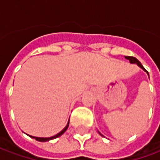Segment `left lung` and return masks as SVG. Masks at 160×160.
Masks as SVG:
<instances>
[{"mask_svg": "<svg viewBox=\"0 0 160 160\" xmlns=\"http://www.w3.org/2000/svg\"><path fill=\"white\" fill-rule=\"evenodd\" d=\"M124 57H125V59H129V61H130V63H132V64H137V65H138V66H139L141 68L143 69L145 72H147V71H146V69L143 67V66H142V64H141V62H140L139 60L136 59V58H135V57H132V56H124ZM100 135H101V136H102L101 133H100Z\"/></svg>", "mask_w": 160, "mask_h": 160, "instance_id": "1", "label": "left lung"}]
</instances>
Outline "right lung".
I'll return each mask as SVG.
<instances>
[{
	"instance_id": "1",
	"label": "right lung",
	"mask_w": 160,
	"mask_h": 160,
	"mask_svg": "<svg viewBox=\"0 0 160 160\" xmlns=\"http://www.w3.org/2000/svg\"><path fill=\"white\" fill-rule=\"evenodd\" d=\"M68 126H69V122H68V123H67V125L65 127V129H63V130H61V131H60L59 134H57V135L52 136V137H48V138H41V137H34V136H31V138H35V139L37 140V141H38V142H48V141H49V140L55 139V138H57V137H59V136H60L61 135H63L64 133L66 132V130L67 129Z\"/></svg>"
}]
</instances>
